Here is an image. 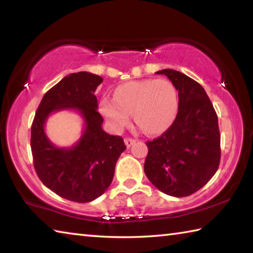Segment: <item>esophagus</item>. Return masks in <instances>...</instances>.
Listing matches in <instances>:
<instances>
[{"mask_svg": "<svg viewBox=\"0 0 253 253\" xmlns=\"http://www.w3.org/2000/svg\"><path fill=\"white\" fill-rule=\"evenodd\" d=\"M136 142L135 139H132V138H125V144H126V146L129 148L132 144H134Z\"/></svg>", "mask_w": 253, "mask_h": 253, "instance_id": "esophagus-1", "label": "esophagus"}]
</instances>
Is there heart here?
I'll use <instances>...</instances> for the list:
<instances>
[{
    "label": "heart",
    "instance_id": "obj_1",
    "mask_svg": "<svg viewBox=\"0 0 253 253\" xmlns=\"http://www.w3.org/2000/svg\"><path fill=\"white\" fill-rule=\"evenodd\" d=\"M177 109V90L168 79L128 81L116 88L114 99L106 97L100 104L102 115L115 130H123L132 114L135 122L149 135L169 129Z\"/></svg>",
    "mask_w": 253,
    "mask_h": 253
}]
</instances>
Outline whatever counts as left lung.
I'll return each instance as SVG.
<instances>
[{
	"mask_svg": "<svg viewBox=\"0 0 253 253\" xmlns=\"http://www.w3.org/2000/svg\"><path fill=\"white\" fill-rule=\"evenodd\" d=\"M178 91L176 118L162 136L147 142L144 170L163 193L183 198L203 187L219 169L217 116L204 88L182 72L164 69Z\"/></svg>",
	"mask_w": 253,
	"mask_h": 253,
	"instance_id": "left-lung-1",
	"label": "left lung"
}]
</instances>
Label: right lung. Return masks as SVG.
<instances>
[{"label": "right lung", "instance_id": "1", "mask_svg": "<svg viewBox=\"0 0 253 253\" xmlns=\"http://www.w3.org/2000/svg\"><path fill=\"white\" fill-rule=\"evenodd\" d=\"M102 78L90 72L70 74L42 98L31 127L33 165L44 185L63 199L87 203L99 198L114 178L126 146L121 136L102 129L95 91ZM76 110L84 119L83 134L71 148H58L45 134L50 114Z\"/></svg>", "mask_w": 253, "mask_h": 253}]
</instances>
